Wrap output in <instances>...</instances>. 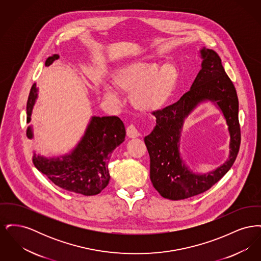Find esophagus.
Returning <instances> with one entry per match:
<instances>
[{"label":"esophagus","instance_id":"obj_1","mask_svg":"<svg viewBox=\"0 0 261 261\" xmlns=\"http://www.w3.org/2000/svg\"><path fill=\"white\" fill-rule=\"evenodd\" d=\"M126 133H127V136L129 137V138H132V139L140 136L139 131L137 130L136 127L133 124L129 125L126 128Z\"/></svg>","mask_w":261,"mask_h":261}]
</instances>
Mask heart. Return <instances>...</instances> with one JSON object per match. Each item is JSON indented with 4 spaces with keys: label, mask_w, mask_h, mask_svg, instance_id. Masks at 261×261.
Masks as SVG:
<instances>
[{
    "label": "heart",
    "mask_w": 261,
    "mask_h": 261,
    "mask_svg": "<svg viewBox=\"0 0 261 261\" xmlns=\"http://www.w3.org/2000/svg\"><path fill=\"white\" fill-rule=\"evenodd\" d=\"M117 90L131 94L132 106L140 112H155L167 102L178 82L179 71L171 63L132 62L117 67L112 75ZM103 96L109 100L118 98L110 85L103 86Z\"/></svg>",
    "instance_id": "b5f03b06"
}]
</instances>
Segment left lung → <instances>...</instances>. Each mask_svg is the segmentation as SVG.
Instances as JSON below:
<instances>
[{
  "mask_svg": "<svg viewBox=\"0 0 261 261\" xmlns=\"http://www.w3.org/2000/svg\"><path fill=\"white\" fill-rule=\"evenodd\" d=\"M199 54L201 69L190 91L173 105L152 112L156 124L144 139L150 160V181L162 197L172 200L188 199L211 189L232 167L241 144L239 100L234 84L217 53L203 47ZM204 101H211L224 113L230 134V150L222 166L199 174L193 173L182 161L179 138L185 118Z\"/></svg>",
  "mask_w": 261,
  "mask_h": 261,
  "instance_id": "left-lung-1",
  "label": "left lung"
}]
</instances>
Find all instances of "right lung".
I'll list each match as a JSON object with an SVG mask.
<instances>
[{"mask_svg": "<svg viewBox=\"0 0 261 261\" xmlns=\"http://www.w3.org/2000/svg\"><path fill=\"white\" fill-rule=\"evenodd\" d=\"M59 59V55H53L46 60L45 65L50 66ZM37 92L36 84H33L26 107L27 123L31 120ZM26 135L33 138L31 126H28ZM125 135L124 124L119 117L93 116L84 135L69 153L48 159L34 151L32 161L55 185L84 196L98 195L110 182L108 164L112 151L123 143Z\"/></svg>", "mask_w": 261, "mask_h": 261, "instance_id": "1", "label": "right lung"}]
</instances>
